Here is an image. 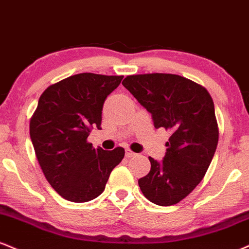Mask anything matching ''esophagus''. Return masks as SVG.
I'll return each mask as SVG.
<instances>
[{"label":"esophagus","mask_w":249,"mask_h":249,"mask_svg":"<svg viewBox=\"0 0 249 249\" xmlns=\"http://www.w3.org/2000/svg\"><path fill=\"white\" fill-rule=\"evenodd\" d=\"M134 155H136V153L131 151V149H128V148L125 149V157L126 158H132V157H134Z\"/></svg>","instance_id":"esophagus-1"}]
</instances>
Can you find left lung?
Segmentation results:
<instances>
[{
	"label": "left lung",
	"mask_w": 249,
	"mask_h": 249,
	"mask_svg": "<svg viewBox=\"0 0 249 249\" xmlns=\"http://www.w3.org/2000/svg\"><path fill=\"white\" fill-rule=\"evenodd\" d=\"M123 86L151 113L155 128L172 133L162 162L148 158L140 190L157 205L178 204L204 178L217 148L213 101L204 87L175 74L128 75Z\"/></svg>",
	"instance_id": "obj_1"
}]
</instances>
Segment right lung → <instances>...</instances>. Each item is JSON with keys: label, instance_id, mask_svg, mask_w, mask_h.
<instances>
[{"label": "right lung", "instance_id": "1", "mask_svg": "<svg viewBox=\"0 0 249 249\" xmlns=\"http://www.w3.org/2000/svg\"><path fill=\"white\" fill-rule=\"evenodd\" d=\"M123 77L76 74L51 85L39 98L30 137L45 178L65 199L83 203L100 196L124 158L123 147L104 151L87 142L92 128L101 130L104 101Z\"/></svg>", "mask_w": 249, "mask_h": 249}]
</instances>
